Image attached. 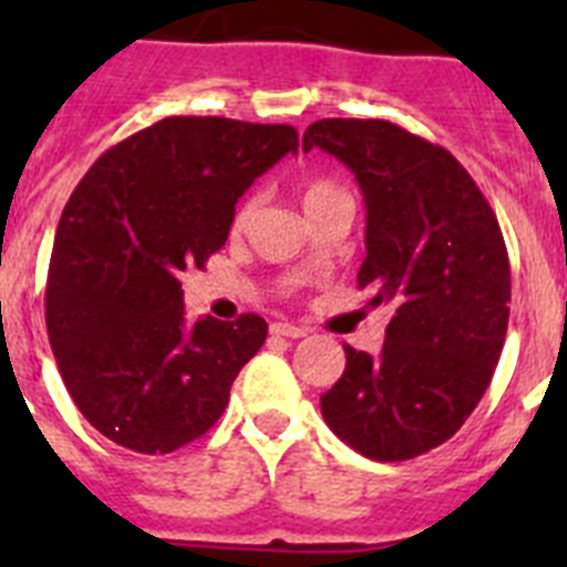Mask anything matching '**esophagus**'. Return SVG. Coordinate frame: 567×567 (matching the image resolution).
Instances as JSON below:
<instances>
[{
    "label": "esophagus",
    "instance_id": "34e87169",
    "mask_svg": "<svg viewBox=\"0 0 567 567\" xmlns=\"http://www.w3.org/2000/svg\"><path fill=\"white\" fill-rule=\"evenodd\" d=\"M272 334H278V338H307V329L303 327H295V323H287V320H278V323H272Z\"/></svg>",
    "mask_w": 567,
    "mask_h": 567
}]
</instances>
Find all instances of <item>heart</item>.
I'll use <instances>...</instances> for the list:
<instances>
[{"label": "heart", "mask_w": 567, "mask_h": 567, "mask_svg": "<svg viewBox=\"0 0 567 567\" xmlns=\"http://www.w3.org/2000/svg\"><path fill=\"white\" fill-rule=\"evenodd\" d=\"M334 193H343V189H340L334 182H327V178H315V182L303 184V193H300V198H303V207H309V204L320 202V198H327V195H334ZM252 209H255L252 202L240 204L238 213H235V218H233V227L235 229L247 227V221L252 218Z\"/></svg>", "instance_id": "1"}]
</instances>
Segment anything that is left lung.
<instances>
[{
	"mask_svg": "<svg viewBox=\"0 0 567 567\" xmlns=\"http://www.w3.org/2000/svg\"><path fill=\"white\" fill-rule=\"evenodd\" d=\"M312 147L358 178V287L374 289L372 307H392L383 352L343 346L320 412L363 457L412 460L457 434L497 369L511 303L497 215L449 150L383 118H320L303 133Z\"/></svg>",
	"mask_w": 567,
	"mask_h": 567,
	"instance_id": "obj_1",
	"label": "left lung"
}]
</instances>
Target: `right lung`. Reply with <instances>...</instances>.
Instances as JSON below:
<instances>
[{
	"mask_svg": "<svg viewBox=\"0 0 567 567\" xmlns=\"http://www.w3.org/2000/svg\"><path fill=\"white\" fill-rule=\"evenodd\" d=\"M298 153L289 124L169 115L110 147L59 218L44 320L70 398L96 432L169 454L209 432L267 320L184 312L182 272L224 247L235 204Z\"/></svg>",
	"mask_w": 567,
	"mask_h": 567,
	"instance_id": "right-lung-1",
	"label": "right lung"
}]
</instances>
